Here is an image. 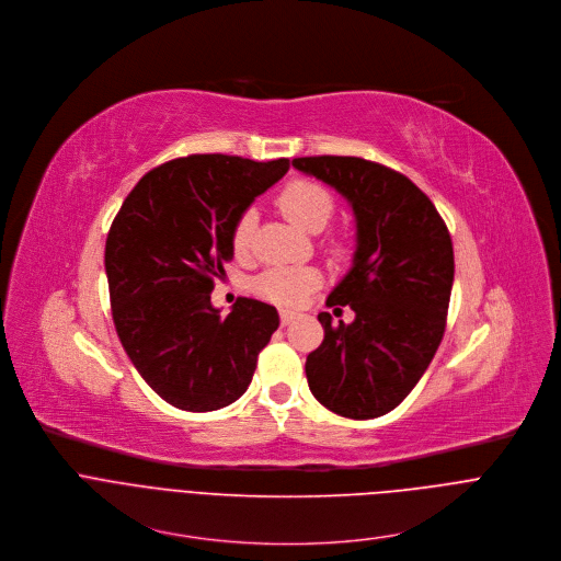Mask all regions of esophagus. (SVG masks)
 <instances>
[{
	"label": "esophagus",
	"mask_w": 561,
	"mask_h": 561,
	"mask_svg": "<svg viewBox=\"0 0 561 561\" xmlns=\"http://www.w3.org/2000/svg\"><path fill=\"white\" fill-rule=\"evenodd\" d=\"M294 320H296V313H294V311H287V309H283V311H280V324H283V327L291 324Z\"/></svg>",
	"instance_id": "esophagus-1"
}]
</instances>
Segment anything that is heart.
I'll use <instances>...</instances> for the list:
<instances>
[{
	"label": "heart",
	"instance_id": "obj_1",
	"mask_svg": "<svg viewBox=\"0 0 561 561\" xmlns=\"http://www.w3.org/2000/svg\"><path fill=\"white\" fill-rule=\"evenodd\" d=\"M280 211L294 222L296 228L309 234H318L327 228L335 211V201L329 190L313 181H291L278 194ZM256 226V211L245 209L232 230V250L245 254ZM320 285V272L313 267H272L263 272L254 287L256 294L276 305H298L311 289Z\"/></svg>",
	"mask_w": 561,
	"mask_h": 561
}]
</instances>
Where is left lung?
I'll return each instance as SVG.
<instances>
[{
  "label": "left lung",
  "mask_w": 561,
  "mask_h": 561,
  "mask_svg": "<svg viewBox=\"0 0 561 561\" xmlns=\"http://www.w3.org/2000/svg\"><path fill=\"white\" fill-rule=\"evenodd\" d=\"M291 165L333 187L354 209L356 252L327 298L356 318L333 324L307 356L313 398L343 417L393 411L431 365L454 287V243L428 196L404 174L360 157H300ZM333 309V311H335Z\"/></svg>",
  "instance_id": "obj_1"
}]
</instances>
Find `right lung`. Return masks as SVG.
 <instances>
[{"label":"right lung","mask_w":561,"mask_h":561,"mask_svg":"<svg viewBox=\"0 0 561 561\" xmlns=\"http://www.w3.org/2000/svg\"><path fill=\"white\" fill-rule=\"evenodd\" d=\"M287 170L289 159H174L150 170L112 220V320L141 378L176 409L203 413L237 402L278 329L276 307L239 298L222 316L209 294L234 256L237 218Z\"/></svg>","instance_id":"add662e5"}]
</instances>
